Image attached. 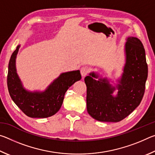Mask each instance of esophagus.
Listing matches in <instances>:
<instances>
[{"instance_id": "obj_1", "label": "esophagus", "mask_w": 155, "mask_h": 155, "mask_svg": "<svg viewBox=\"0 0 155 155\" xmlns=\"http://www.w3.org/2000/svg\"><path fill=\"white\" fill-rule=\"evenodd\" d=\"M89 71H90V69L86 66H84L81 68V74L82 75V77H85L89 73Z\"/></svg>"}]
</instances>
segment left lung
<instances>
[{"mask_svg": "<svg viewBox=\"0 0 155 155\" xmlns=\"http://www.w3.org/2000/svg\"><path fill=\"white\" fill-rule=\"evenodd\" d=\"M125 44L126 63L122 77L115 87L107 78H98L94 72L85 78L87 86L88 114L101 122H117L124 119L140 105L148 77L145 49L137 38L128 37Z\"/></svg>", "mask_w": 155, "mask_h": 155, "instance_id": "obj_1", "label": "left lung"}]
</instances>
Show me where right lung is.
<instances>
[{
    "mask_svg": "<svg viewBox=\"0 0 155 155\" xmlns=\"http://www.w3.org/2000/svg\"><path fill=\"white\" fill-rule=\"evenodd\" d=\"M20 47V45L17 46L9 62L7 87L10 96L27 116L37 118L51 117L61 108L68 88L81 80L80 71L62 73L42 92L28 91L23 87L15 69V58Z\"/></svg>",
    "mask_w": 155,
    "mask_h": 155,
    "instance_id": "add662e5",
    "label": "right lung"
}]
</instances>
